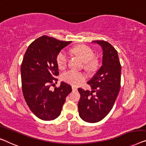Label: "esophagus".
Returning a JSON list of instances; mask_svg holds the SVG:
<instances>
[{
	"instance_id": "esophagus-1",
	"label": "esophagus",
	"mask_w": 146,
	"mask_h": 146,
	"mask_svg": "<svg viewBox=\"0 0 146 146\" xmlns=\"http://www.w3.org/2000/svg\"><path fill=\"white\" fill-rule=\"evenodd\" d=\"M72 91L73 92H75V91H77L78 90V88L76 87V86H72Z\"/></svg>"
}]
</instances>
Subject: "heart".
Listing matches in <instances>:
<instances>
[{
	"label": "heart",
	"instance_id": "b5f03b06",
	"mask_svg": "<svg viewBox=\"0 0 146 146\" xmlns=\"http://www.w3.org/2000/svg\"><path fill=\"white\" fill-rule=\"evenodd\" d=\"M74 53L77 54L84 62V67L88 71H94L98 65V60L95 58V53L92 48L85 45H78L72 49ZM69 56L68 53L62 50L56 56V63L60 69H64L68 62ZM63 81L68 82L74 86H78L85 81L86 75L83 73L70 70L62 74Z\"/></svg>",
	"mask_w": 146,
	"mask_h": 146
}]
</instances>
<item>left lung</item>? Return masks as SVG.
<instances>
[{"label":"left lung","instance_id":"left-lung-1","mask_svg":"<svg viewBox=\"0 0 146 146\" xmlns=\"http://www.w3.org/2000/svg\"><path fill=\"white\" fill-rule=\"evenodd\" d=\"M93 42L103 48V65L88 82L92 92L78 89L80 94L78 104L79 115L84 121L91 123L104 119L113 108L120 91L121 75V65L117 50L105 41Z\"/></svg>","mask_w":146,"mask_h":146}]
</instances>
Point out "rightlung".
Listing matches in <instances>:
<instances>
[{"instance_id":"add662e5","label":"right lung","mask_w":146,"mask_h":146,"mask_svg":"<svg viewBox=\"0 0 146 146\" xmlns=\"http://www.w3.org/2000/svg\"><path fill=\"white\" fill-rule=\"evenodd\" d=\"M70 42L43 35L33 41L24 54L21 65L23 95L31 112L41 120L57 118L72 92L71 86L63 82L53 91L50 89L58 80L56 56Z\"/></svg>"}]
</instances>
